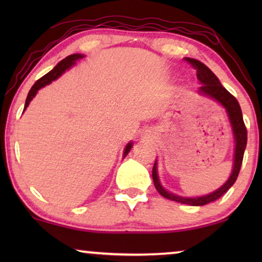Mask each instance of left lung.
I'll return each mask as SVG.
<instances>
[{"label":"left lung","instance_id":"left-lung-1","mask_svg":"<svg viewBox=\"0 0 262 262\" xmlns=\"http://www.w3.org/2000/svg\"><path fill=\"white\" fill-rule=\"evenodd\" d=\"M186 62L191 64L193 69L196 70V77L202 82V87H199V93H202L204 95L210 96L214 100H217L218 102L222 103L227 110L229 119H230L232 130H234L235 136V142H236V148H235V159H234V169L229 178V180L222 186L221 188H218L216 192L211 193L209 195L199 196V198H182V196L171 194V193L167 192L162 186H161L159 181V177H157V170H156V162L152 167V180L154 185L159 193L164 198L173 200V202H178L181 204H187V205L193 206H203L206 205L211 202H214L218 198H221L224 193H227L229 188L235 184L236 179L238 177L239 169H241V164L243 161V154H245V149L247 145V127L243 121L242 117V111L239 107V103L236 98L232 94H230L223 85L221 84L220 80H218L216 75L207 68L205 64H203L199 60L193 59V58H185Z\"/></svg>","mask_w":262,"mask_h":262}]
</instances>
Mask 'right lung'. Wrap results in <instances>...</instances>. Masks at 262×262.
<instances>
[{
  "label": "right lung",
  "instance_id": "obj_1",
  "mask_svg": "<svg viewBox=\"0 0 262 262\" xmlns=\"http://www.w3.org/2000/svg\"><path fill=\"white\" fill-rule=\"evenodd\" d=\"M82 55H78V53H76V55H71V56H68L67 58H64L63 60H60V62L57 64V66L53 68V69L51 71H49L48 74L44 75V76L39 78V80L35 82V83L32 85L31 91L28 92V95H27V99H26V102H25V108L26 110V107L30 105L31 100L34 98L35 94H37V92L40 89L41 87H44V85L49 84L50 82H52L53 80H56V78H58L60 75H62L64 71H66L67 69H69V68L73 66V64L75 63V60L80 59L82 58ZM132 148V143H128V144L126 145V148H125V152H124V156L126 155V154H128V151H130Z\"/></svg>",
  "mask_w": 262,
  "mask_h": 262
}]
</instances>
